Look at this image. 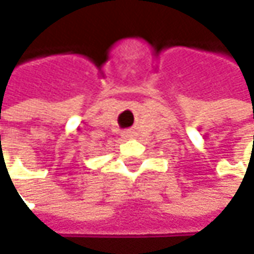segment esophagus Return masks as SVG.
Returning a JSON list of instances; mask_svg holds the SVG:
<instances>
[{
	"mask_svg": "<svg viewBox=\"0 0 254 254\" xmlns=\"http://www.w3.org/2000/svg\"><path fill=\"white\" fill-rule=\"evenodd\" d=\"M127 134H130V132H127Z\"/></svg>",
	"mask_w": 254,
	"mask_h": 254,
	"instance_id": "1",
	"label": "esophagus"
}]
</instances>
